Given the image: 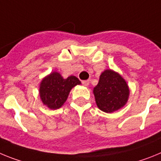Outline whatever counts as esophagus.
Masks as SVG:
<instances>
[{"mask_svg":"<svg viewBox=\"0 0 161 161\" xmlns=\"http://www.w3.org/2000/svg\"><path fill=\"white\" fill-rule=\"evenodd\" d=\"M81 83H82V85H85V86H88L89 84V80H82Z\"/></svg>","mask_w":161,"mask_h":161,"instance_id":"obj_1","label":"esophagus"}]
</instances>
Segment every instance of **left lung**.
<instances>
[{
  "instance_id": "8db88e82",
  "label": "left lung",
  "mask_w": 161,
  "mask_h": 161,
  "mask_svg": "<svg viewBox=\"0 0 161 161\" xmlns=\"http://www.w3.org/2000/svg\"><path fill=\"white\" fill-rule=\"evenodd\" d=\"M97 106L106 113H113L128 100L129 89L122 76L112 70L104 71L93 89Z\"/></svg>"
}]
</instances>
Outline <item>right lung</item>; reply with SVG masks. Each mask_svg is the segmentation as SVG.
<instances>
[{"label": "right lung", "mask_w": 161, "mask_h": 161, "mask_svg": "<svg viewBox=\"0 0 161 161\" xmlns=\"http://www.w3.org/2000/svg\"><path fill=\"white\" fill-rule=\"evenodd\" d=\"M80 84V81L76 76H71L64 79L58 72H52L41 82V100L50 109H59L66 102L71 89Z\"/></svg>", "instance_id": "1"}]
</instances>
